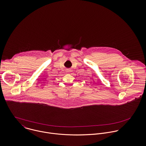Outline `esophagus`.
<instances>
[{"label":"esophagus","instance_id":"34e87169","mask_svg":"<svg viewBox=\"0 0 146 146\" xmlns=\"http://www.w3.org/2000/svg\"><path fill=\"white\" fill-rule=\"evenodd\" d=\"M67 72H69V71H70V70H67Z\"/></svg>","mask_w":146,"mask_h":146}]
</instances>
